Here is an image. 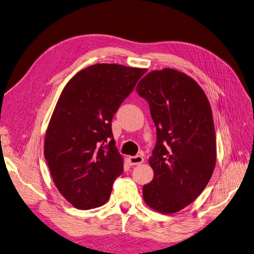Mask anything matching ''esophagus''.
I'll list each match as a JSON object with an SVG mask.
<instances>
[{"instance_id": "1", "label": "esophagus", "mask_w": 254, "mask_h": 254, "mask_svg": "<svg viewBox=\"0 0 254 254\" xmlns=\"http://www.w3.org/2000/svg\"><path fill=\"white\" fill-rule=\"evenodd\" d=\"M128 161L131 165H139L144 162V158L142 156H132L128 157Z\"/></svg>"}]
</instances>
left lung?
I'll use <instances>...</instances> for the list:
<instances>
[{"mask_svg":"<svg viewBox=\"0 0 254 254\" xmlns=\"http://www.w3.org/2000/svg\"><path fill=\"white\" fill-rule=\"evenodd\" d=\"M136 92L148 102L157 128L149 158L153 179L143 187L145 203L173 214L201 194L216 164V137L211 105L200 86L174 68L151 71Z\"/></svg>","mask_w":254,"mask_h":254,"instance_id":"obj_1","label":"left lung"}]
</instances>
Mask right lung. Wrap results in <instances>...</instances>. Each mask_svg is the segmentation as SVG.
Instances as JSON below:
<instances>
[{"mask_svg":"<svg viewBox=\"0 0 254 254\" xmlns=\"http://www.w3.org/2000/svg\"><path fill=\"white\" fill-rule=\"evenodd\" d=\"M145 72L97 64L78 72L61 92L45 133L44 157L56 188L76 209L108 201L124 170L111 122Z\"/></svg>","mask_w":254,"mask_h":254,"instance_id":"right-lung-1","label":"right lung"}]
</instances>
